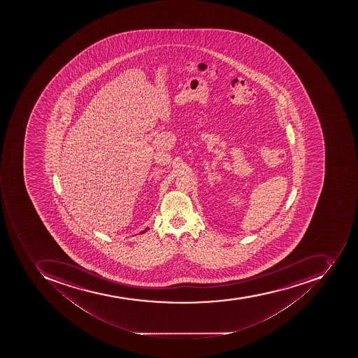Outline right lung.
Segmentation results:
<instances>
[{"label":"right lung","mask_w":358,"mask_h":358,"mask_svg":"<svg viewBox=\"0 0 358 358\" xmlns=\"http://www.w3.org/2000/svg\"><path fill=\"white\" fill-rule=\"evenodd\" d=\"M148 229H149V228H145V229H144V231H141V233H140V234L145 233V231H148Z\"/></svg>","instance_id":"obj_1"}]
</instances>
